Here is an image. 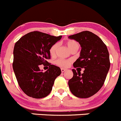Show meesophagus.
<instances>
[{
    "label": "esophagus",
    "instance_id": "1",
    "mask_svg": "<svg viewBox=\"0 0 121 121\" xmlns=\"http://www.w3.org/2000/svg\"><path fill=\"white\" fill-rule=\"evenodd\" d=\"M66 69H63V68H61V71L62 73H63V72H65V71H66Z\"/></svg>",
    "mask_w": 121,
    "mask_h": 121
}]
</instances>
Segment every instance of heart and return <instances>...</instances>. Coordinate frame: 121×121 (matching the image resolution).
<instances>
[{
    "mask_svg": "<svg viewBox=\"0 0 121 121\" xmlns=\"http://www.w3.org/2000/svg\"><path fill=\"white\" fill-rule=\"evenodd\" d=\"M67 45L68 48L70 50L73 49L75 47H79L78 43L76 42L75 40H69L67 42ZM58 48V44L55 43L53 45H52L51 47L49 49V53L51 55H54L55 54V52ZM72 63V60L69 59H64V58H58V60H56L55 64H57V66H60L61 67H68Z\"/></svg>",
    "mask_w": 121,
    "mask_h": 121,
    "instance_id": "b5f03b06",
    "label": "heart"
}]
</instances>
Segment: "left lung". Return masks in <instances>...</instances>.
Instances as JSON below:
<instances>
[{
  "label": "left lung",
  "mask_w": 121,
  "mask_h": 121,
  "mask_svg": "<svg viewBox=\"0 0 121 121\" xmlns=\"http://www.w3.org/2000/svg\"><path fill=\"white\" fill-rule=\"evenodd\" d=\"M69 38L78 42L82 48L73 67L85 69L82 74L72 69L73 76L68 82L70 90L77 97H90L104 83L110 66L109 51L103 40L91 31H82Z\"/></svg>",
  "instance_id": "left-lung-1"
}]
</instances>
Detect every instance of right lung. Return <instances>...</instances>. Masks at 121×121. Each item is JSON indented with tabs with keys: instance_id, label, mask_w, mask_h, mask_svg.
Returning <instances> with one entry per match:
<instances>
[{
	"instance_id": "1",
	"label": "right lung",
	"mask_w": 121,
	"mask_h": 121,
	"mask_svg": "<svg viewBox=\"0 0 121 121\" xmlns=\"http://www.w3.org/2000/svg\"><path fill=\"white\" fill-rule=\"evenodd\" d=\"M61 37L35 31L25 35L15 44L13 72L19 86L28 96L41 99L51 91L55 79L61 72L59 67L51 64L47 60L51 58V46ZM42 64L49 66L45 72L39 69Z\"/></svg>"
}]
</instances>
